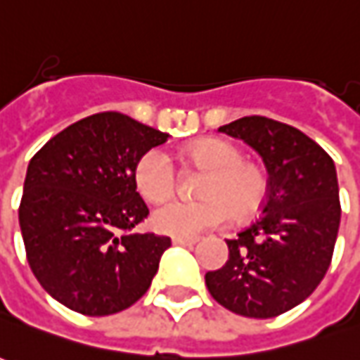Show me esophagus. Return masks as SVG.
I'll return each instance as SVG.
<instances>
[{"label":"esophagus","mask_w":360,"mask_h":360,"mask_svg":"<svg viewBox=\"0 0 360 360\" xmlns=\"http://www.w3.org/2000/svg\"><path fill=\"white\" fill-rule=\"evenodd\" d=\"M173 244H181V246H193V244H197V236H173L171 238Z\"/></svg>","instance_id":"obj_1"}]
</instances>
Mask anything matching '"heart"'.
Instances as JSON below:
<instances>
[{"label": "heart", "mask_w": 360, "mask_h": 360, "mask_svg": "<svg viewBox=\"0 0 360 360\" xmlns=\"http://www.w3.org/2000/svg\"><path fill=\"white\" fill-rule=\"evenodd\" d=\"M185 163L205 169L199 183L200 199H171L153 211V226L165 234L195 236L217 229L234 214L248 221L262 211L268 197V177L256 163L244 160V151L226 139H202L185 149ZM136 187L148 200L169 197L177 187V169L160 148L148 149L134 169Z\"/></svg>", "instance_id": "heart-1"}]
</instances>
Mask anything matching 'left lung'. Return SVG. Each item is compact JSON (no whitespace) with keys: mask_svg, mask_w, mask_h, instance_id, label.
Returning <instances> with one entry per match:
<instances>
[{"mask_svg":"<svg viewBox=\"0 0 360 360\" xmlns=\"http://www.w3.org/2000/svg\"><path fill=\"white\" fill-rule=\"evenodd\" d=\"M219 131L256 149L270 177L262 214L226 240L229 260L205 283L232 314L278 317L314 293L333 258L341 222L335 163L303 131L272 118L246 116Z\"/></svg>","mask_w":360,"mask_h":360,"instance_id":"left-lung-1","label":"left lung"}]
</instances>
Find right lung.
<instances>
[{
    "instance_id": "right-lung-1",
    "label": "right lung",
    "mask_w": 360,
    "mask_h": 360,
    "mask_svg": "<svg viewBox=\"0 0 360 360\" xmlns=\"http://www.w3.org/2000/svg\"><path fill=\"white\" fill-rule=\"evenodd\" d=\"M167 138L126 114L100 112L63 129L29 161L19 205L27 262L68 309L118 314L149 290L171 238L131 232L149 214L134 169Z\"/></svg>"
}]
</instances>
